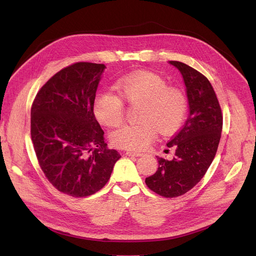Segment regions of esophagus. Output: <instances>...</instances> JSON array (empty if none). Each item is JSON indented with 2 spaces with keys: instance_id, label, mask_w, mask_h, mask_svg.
<instances>
[{
  "instance_id": "1",
  "label": "esophagus",
  "mask_w": 256,
  "mask_h": 256,
  "mask_svg": "<svg viewBox=\"0 0 256 256\" xmlns=\"http://www.w3.org/2000/svg\"><path fill=\"white\" fill-rule=\"evenodd\" d=\"M126 156H143V154L134 152H126Z\"/></svg>"
}]
</instances>
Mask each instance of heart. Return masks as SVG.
Returning <instances> with one entry per match:
<instances>
[{
	"label": "heart",
	"instance_id": "heart-1",
	"mask_svg": "<svg viewBox=\"0 0 256 256\" xmlns=\"http://www.w3.org/2000/svg\"><path fill=\"white\" fill-rule=\"evenodd\" d=\"M115 89L120 98L109 90L96 94L93 113L100 124L115 126L124 116V100L141 104L138 124L122 126L113 130L111 142L118 148L142 150L154 140L158 130L160 135L176 132L184 122L188 100L180 89L169 87L165 78L150 72L128 74L116 80Z\"/></svg>",
	"mask_w": 256,
	"mask_h": 256
}]
</instances>
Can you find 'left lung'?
Returning a JSON list of instances; mask_svg holds the SVG:
<instances>
[{
    "label": "left lung",
    "instance_id": "left-lung-1",
    "mask_svg": "<svg viewBox=\"0 0 256 256\" xmlns=\"http://www.w3.org/2000/svg\"><path fill=\"white\" fill-rule=\"evenodd\" d=\"M169 63L180 72L189 102V117L167 147L176 150L172 160L156 156L158 168L146 178L147 186L167 198L178 197L196 186L210 166L221 138L223 117L210 80L191 66Z\"/></svg>",
    "mask_w": 256,
    "mask_h": 256
}]
</instances>
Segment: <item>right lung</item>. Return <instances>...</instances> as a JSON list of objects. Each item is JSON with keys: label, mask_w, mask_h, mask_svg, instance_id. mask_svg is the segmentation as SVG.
Wrapping results in <instances>:
<instances>
[{"label": "right lung", "mask_w": 256, "mask_h": 256, "mask_svg": "<svg viewBox=\"0 0 256 256\" xmlns=\"http://www.w3.org/2000/svg\"><path fill=\"white\" fill-rule=\"evenodd\" d=\"M106 68L78 62L58 72L37 93L31 108V137L44 176L72 197L100 191L121 158L109 150L93 113V102Z\"/></svg>", "instance_id": "right-lung-1"}]
</instances>
